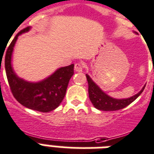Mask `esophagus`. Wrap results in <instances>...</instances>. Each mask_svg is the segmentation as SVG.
<instances>
[{
    "label": "esophagus",
    "instance_id": "34e87169",
    "mask_svg": "<svg viewBox=\"0 0 154 154\" xmlns=\"http://www.w3.org/2000/svg\"><path fill=\"white\" fill-rule=\"evenodd\" d=\"M84 67H85V63L83 62H79L75 64V71L77 72H81Z\"/></svg>",
    "mask_w": 154,
    "mask_h": 154
}]
</instances>
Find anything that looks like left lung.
Here are the masks:
<instances>
[{
	"mask_svg": "<svg viewBox=\"0 0 154 154\" xmlns=\"http://www.w3.org/2000/svg\"><path fill=\"white\" fill-rule=\"evenodd\" d=\"M86 77L88 83V94H89L90 100L91 101L95 108L101 111H117L125 108L131 103H133L142 93L145 87V86L142 88V90L140 92H138L137 95L132 96L130 98L116 100L108 96L103 91H102L100 88L94 83L88 75H86Z\"/></svg>",
	"mask_w": 154,
	"mask_h": 154,
	"instance_id": "obj_1",
	"label": "left lung"
}]
</instances>
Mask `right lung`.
Segmentation results:
<instances>
[{"mask_svg":"<svg viewBox=\"0 0 154 154\" xmlns=\"http://www.w3.org/2000/svg\"><path fill=\"white\" fill-rule=\"evenodd\" d=\"M29 27L21 29L7 49L5 67L9 88L14 98L26 108L42 112L53 111L59 106L66 95L69 81L74 74V64L64 66L39 83H29L18 78L11 66V56L17 37L28 31Z\"/></svg>","mask_w":154,"mask_h":154,"instance_id":"add662e5","label":"right lung"}]
</instances>
